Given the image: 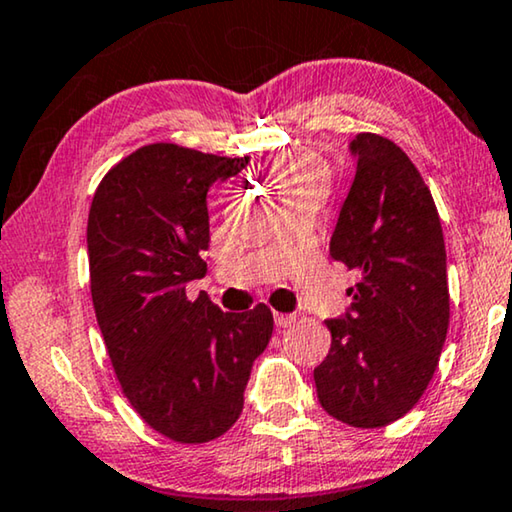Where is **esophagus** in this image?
I'll list each match as a JSON object with an SVG mask.
<instances>
[{
    "label": "esophagus",
    "instance_id": "1",
    "mask_svg": "<svg viewBox=\"0 0 512 512\" xmlns=\"http://www.w3.org/2000/svg\"><path fill=\"white\" fill-rule=\"evenodd\" d=\"M291 323H295V316L293 314H274V325H277V328H288V325Z\"/></svg>",
    "mask_w": 512,
    "mask_h": 512
}]
</instances>
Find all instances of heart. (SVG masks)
Masks as SVG:
<instances>
[{"label": "heart", "mask_w": 512, "mask_h": 512, "mask_svg": "<svg viewBox=\"0 0 512 512\" xmlns=\"http://www.w3.org/2000/svg\"><path fill=\"white\" fill-rule=\"evenodd\" d=\"M272 184L281 196L293 194H316L323 196L328 189V173L323 164L309 154L281 159L272 168Z\"/></svg>", "instance_id": "1"}]
</instances>
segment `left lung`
I'll return each instance as SVG.
<instances>
[{"instance_id":"obj_1","label":"left lung","mask_w":512,"mask_h":512,"mask_svg":"<svg viewBox=\"0 0 512 512\" xmlns=\"http://www.w3.org/2000/svg\"><path fill=\"white\" fill-rule=\"evenodd\" d=\"M355 177L330 256L360 281L346 314L325 321L332 344L314 369L318 402L351 427L390 425L418 404L446 342L450 295L441 219L402 147L376 133L351 140Z\"/></svg>"}]
</instances>
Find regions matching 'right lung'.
Instances as JSON below:
<instances>
[{"label": "right lung", "instance_id": "1", "mask_svg": "<svg viewBox=\"0 0 512 512\" xmlns=\"http://www.w3.org/2000/svg\"><path fill=\"white\" fill-rule=\"evenodd\" d=\"M249 157L152 143L103 177L87 219L92 302L124 397L177 443H207L240 418L251 365L272 337L263 305L233 314L187 298L210 244L207 191Z\"/></svg>", "mask_w": 512, "mask_h": 512}]
</instances>
